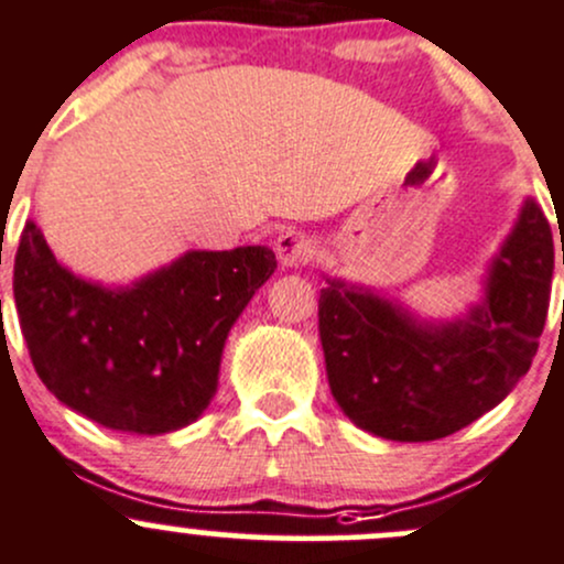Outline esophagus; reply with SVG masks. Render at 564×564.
<instances>
[{
    "mask_svg": "<svg viewBox=\"0 0 564 564\" xmlns=\"http://www.w3.org/2000/svg\"><path fill=\"white\" fill-rule=\"evenodd\" d=\"M276 258L284 269H293V265H306L315 258V243L310 236H304L301 230H284L280 239L274 241Z\"/></svg>",
    "mask_w": 564,
    "mask_h": 564,
    "instance_id": "obj_1",
    "label": "esophagus"
}]
</instances>
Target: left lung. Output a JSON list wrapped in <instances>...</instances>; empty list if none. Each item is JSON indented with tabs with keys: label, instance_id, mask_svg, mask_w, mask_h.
Masks as SVG:
<instances>
[{
	"label": "left lung",
	"instance_id": "left-lung-1",
	"mask_svg": "<svg viewBox=\"0 0 564 564\" xmlns=\"http://www.w3.org/2000/svg\"><path fill=\"white\" fill-rule=\"evenodd\" d=\"M551 274V225L527 200L491 265L486 304L464 321L423 328L388 301L330 282L321 290V341L336 404L356 426L399 443H429L478 421L530 371Z\"/></svg>",
	"mask_w": 564,
	"mask_h": 564
}]
</instances>
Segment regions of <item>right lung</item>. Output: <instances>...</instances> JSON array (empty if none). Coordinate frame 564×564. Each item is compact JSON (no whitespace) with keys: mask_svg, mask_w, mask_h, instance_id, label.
<instances>
[{"mask_svg":"<svg viewBox=\"0 0 564 564\" xmlns=\"http://www.w3.org/2000/svg\"><path fill=\"white\" fill-rule=\"evenodd\" d=\"M274 269L269 247L189 252L102 290L62 269L26 223L13 295L34 371L59 402L100 426L165 434L208 408L230 325Z\"/></svg>","mask_w":564,"mask_h":564,"instance_id":"1","label":"right lung"}]
</instances>
